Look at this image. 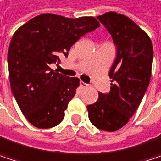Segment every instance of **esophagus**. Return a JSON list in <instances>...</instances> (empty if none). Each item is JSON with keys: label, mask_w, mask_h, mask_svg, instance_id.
I'll list each match as a JSON object with an SVG mask.
<instances>
[{"label": "esophagus", "mask_w": 161, "mask_h": 161, "mask_svg": "<svg viewBox=\"0 0 161 161\" xmlns=\"http://www.w3.org/2000/svg\"><path fill=\"white\" fill-rule=\"evenodd\" d=\"M80 87H81V88H86V87H88V86H89L87 83H85V82H83V81H80Z\"/></svg>", "instance_id": "esophagus-1"}]
</instances>
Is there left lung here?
I'll use <instances>...</instances> for the list:
<instances>
[{
    "mask_svg": "<svg viewBox=\"0 0 161 161\" xmlns=\"http://www.w3.org/2000/svg\"><path fill=\"white\" fill-rule=\"evenodd\" d=\"M97 19L113 37L116 58L109 73L110 92H99L87 110L96 127L112 132L124 126L141 104L150 82L153 46L147 34L125 15L107 12Z\"/></svg>",
    "mask_w": 161,
    "mask_h": 161,
    "instance_id": "8db88e82",
    "label": "left lung"
}]
</instances>
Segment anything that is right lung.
Instances as JSON below:
<instances>
[{"mask_svg":"<svg viewBox=\"0 0 161 161\" xmlns=\"http://www.w3.org/2000/svg\"><path fill=\"white\" fill-rule=\"evenodd\" d=\"M99 26L94 17L42 14L16 31L7 55L10 85L19 109L33 125L49 128L63 121L80 80L52 70L50 64H59L60 55L66 57L77 41Z\"/></svg>","mask_w":161,"mask_h":161,"instance_id":"add662e5","label":"right lung"}]
</instances>
